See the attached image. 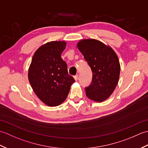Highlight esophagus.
Here are the masks:
<instances>
[{
    "instance_id": "esophagus-1",
    "label": "esophagus",
    "mask_w": 148,
    "mask_h": 148,
    "mask_svg": "<svg viewBox=\"0 0 148 148\" xmlns=\"http://www.w3.org/2000/svg\"><path fill=\"white\" fill-rule=\"evenodd\" d=\"M78 75L77 74V75H76V76H75L74 77V79H75V81H77V79H78Z\"/></svg>"
}]
</instances>
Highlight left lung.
<instances>
[{
    "mask_svg": "<svg viewBox=\"0 0 148 148\" xmlns=\"http://www.w3.org/2000/svg\"><path fill=\"white\" fill-rule=\"evenodd\" d=\"M92 71V80L85 88L88 98L102 102L114 92L118 83L120 64L111 47L98 40H81L77 45Z\"/></svg>",
    "mask_w": 148,
    "mask_h": 148,
    "instance_id": "left-lung-1",
    "label": "left lung"
}]
</instances>
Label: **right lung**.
<instances>
[{"label": "right lung", "instance_id": "1", "mask_svg": "<svg viewBox=\"0 0 148 148\" xmlns=\"http://www.w3.org/2000/svg\"><path fill=\"white\" fill-rule=\"evenodd\" d=\"M65 41L47 42L37 49L29 69V80L36 95L47 106H56L67 98L75 82L61 58Z\"/></svg>", "mask_w": 148, "mask_h": 148}]
</instances>
